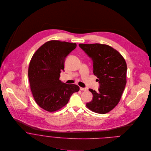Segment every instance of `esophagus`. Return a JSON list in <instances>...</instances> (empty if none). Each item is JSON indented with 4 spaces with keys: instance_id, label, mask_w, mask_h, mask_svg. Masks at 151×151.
<instances>
[{
    "instance_id": "esophagus-1",
    "label": "esophagus",
    "mask_w": 151,
    "mask_h": 151,
    "mask_svg": "<svg viewBox=\"0 0 151 151\" xmlns=\"http://www.w3.org/2000/svg\"><path fill=\"white\" fill-rule=\"evenodd\" d=\"M80 90H81V91H86V88H83V87H80Z\"/></svg>"
}]
</instances>
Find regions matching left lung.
I'll use <instances>...</instances> for the list:
<instances>
[{
  "mask_svg": "<svg viewBox=\"0 0 151 151\" xmlns=\"http://www.w3.org/2000/svg\"><path fill=\"white\" fill-rule=\"evenodd\" d=\"M79 46L91 58L93 73L100 84L97 92L89 89L93 99L86 104V107L97 113H107L117 105L126 85V60L117 50L108 45L80 43Z\"/></svg>",
  "mask_w": 151,
  "mask_h": 151,
  "instance_id": "1",
  "label": "left lung"
}]
</instances>
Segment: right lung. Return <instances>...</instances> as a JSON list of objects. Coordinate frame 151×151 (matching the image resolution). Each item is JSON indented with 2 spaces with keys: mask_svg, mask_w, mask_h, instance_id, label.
<instances>
[{
  "mask_svg": "<svg viewBox=\"0 0 151 151\" xmlns=\"http://www.w3.org/2000/svg\"><path fill=\"white\" fill-rule=\"evenodd\" d=\"M76 46V43L49 41L31 59L28 73L31 90L37 105L47 111L54 112L63 108L72 94L80 90L78 86L67 84L59 80L65 57Z\"/></svg>",
  "mask_w": 151,
  "mask_h": 151,
  "instance_id": "right-lung-1",
  "label": "right lung"
}]
</instances>
